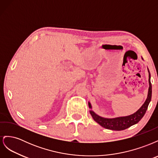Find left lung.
I'll return each mask as SVG.
<instances>
[{
  "label": "left lung",
  "mask_w": 158,
  "mask_h": 158,
  "mask_svg": "<svg viewBox=\"0 0 158 158\" xmlns=\"http://www.w3.org/2000/svg\"><path fill=\"white\" fill-rule=\"evenodd\" d=\"M148 73H149V80H148V81H149V88H148V96L144 103L142 105V107L136 112L130 114V115L125 117H119L112 118H104L95 113L92 110V105H91L89 102H88L89 107L91 109L89 113L94 118V120L103 128L113 131L125 130V129L128 128L139 122L146 113L148 105H149L152 98V84L150 82L151 76L149 69H148Z\"/></svg>",
  "instance_id": "left-lung-1"
}]
</instances>
